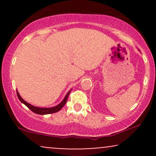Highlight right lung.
Segmentation results:
<instances>
[{
  "mask_svg": "<svg viewBox=\"0 0 156 156\" xmlns=\"http://www.w3.org/2000/svg\"><path fill=\"white\" fill-rule=\"evenodd\" d=\"M69 92H70V91H69V92H68L67 94H66L65 98H64L63 101L61 102L59 104L57 105L56 106L52 107V108H39V107L34 106V105L29 104V103H27L26 101H25L24 100H23V98H21L20 95L17 91V97H18L19 100L21 101V103H23V104L26 105V106L30 109V110H31L32 112H33L34 113H35V114H41V115H44V114H53V113H55V112H58V111H60L61 109L63 108L64 105L66 104V102H67V98H68V97H69Z\"/></svg>",
  "mask_w": 156,
  "mask_h": 156,
  "instance_id": "right-lung-1",
  "label": "right lung"
}]
</instances>
